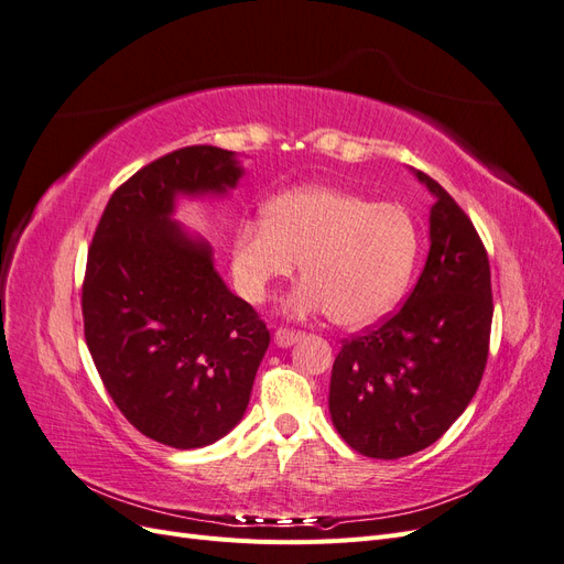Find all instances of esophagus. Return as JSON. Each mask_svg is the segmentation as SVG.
I'll return each instance as SVG.
<instances>
[{"label": "esophagus", "mask_w": 564, "mask_h": 564, "mask_svg": "<svg viewBox=\"0 0 564 564\" xmlns=\"http://www.w3.org/2000/svg\"><path fill=\"white\" fill-rule=\"evenodd\" d=\"M301 332H294V329H284V327H280L278 332H275V344L280 346V348H289V346H294L296 340H301Z\"/></svg>", "instance_id": "esophagus-1"}]
</instances>
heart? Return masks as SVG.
<instances>
[{
    "label": "heart",
    "mask_w": 564,
    "mask_h": 564,
    "mask_svg": "<svg viewBox=\"0 0 564 564\" xmlns=\"http://www.w3.org/2000/svg\"><path fill=\"white\" fill-rule=\"evenodd\" d=\"M421 249L414 216L395 202H371L332 185H303L270 199L263 220L235 232L232 270L249 301H263L275 280L301 261L303 282L284 308L294 317L329 313L360 329L395 308Z\"/></svg>",
    "instance_id": "obj_1"
}]
</instances>
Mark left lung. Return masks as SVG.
Instances as JSON below:
<instances>
[{"mask_svg": "<svg viewBox=\"0 0 564 564\" xmlns=\"http://www.w3.org/2000/svg\"><path fill=\"white\" fill-rule=\"evenodd\" d=\"M431 251L402 308L340 346L329 383L338 435L371 458L431 447L473 400L489 352L491 275L466 212L431 176Z\"/></svg>", "mask_w": 564, "mask_h": 564, "instance_id": "1", "label": "left lung"}]
</instances>
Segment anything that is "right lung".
Here are the masks:
<instances>
[{
	"instance_id": "right-lung-1",
	"label": "right lung",
	"mask_w": 564,
	"mask_h": 564,
	"mask_svg": "<svg viewBox=\"0 0 564 564\" xmlns=\"http://www.w3.org/2000/svg\"><path fill=\"white\" fill-rule=\"evenodd\" d=\"M242 178L235 152L187 145L112 193L82 284L84 338L119 412L174 449H197L242 421L270 332L187 232L178 197L226 195Z\"/></svg>"
}]
</instances>
